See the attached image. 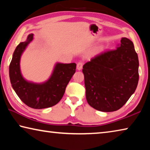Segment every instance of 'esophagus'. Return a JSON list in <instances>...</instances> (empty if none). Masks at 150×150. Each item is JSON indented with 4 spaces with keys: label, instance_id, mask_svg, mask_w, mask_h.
I'll return each instance as SVG.
<instances>
[{
    "label": "esophagus",
    "instance_id": "obj_1",
    "mask_svg": "<svg viewBox=\"0 0 150 150\" xmlns=\"http://www.w3.org/2000/svg\"><path fill=\"white\" fill-rule=\"evenodd\" d=\"M83 62H79V63H77V69L78 70H81V69H82V68H83Z\"/></svg>",
    "mask_w": 150,
    "mask_h": 150
}]
</instances>
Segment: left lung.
Returning a JSON list of instances; mask_svg holds the SVG:
<instances>
[{"mask_svg": "<svg viewBox=\"0 0 150 150\" xmlns=\"http://www.w3.org/2000/svg\"><path fill=\"white\" fill-rule=\"evenodd\" d=\"M138 67L133 42L126 38L121 39L116 50L93 57L83 67L88 105L102 112L122 107L136 89Z\"/></svg>", "mask_w": 150, "mask_h": 150, "instance_id": "1", "label": "left lung"}]
</instances>
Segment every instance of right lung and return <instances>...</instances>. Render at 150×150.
<instances>
[{
  "label": "right lung",
  "instance_id": "obj_1",
  "mask_svg": "<svg viewBox=\"0 0 150 150\" xmlns=\"http://www.w3.org/2000/svg\"><path fill=\"white\" fill-rule=\"evenodd\" d=\"M30 34L26 41L20 42L15 49L9 66L10 80L16 95L29 107L42 109L56 105L62 99L67 87L76 69V63L55 64L49 79L42 83L26 81L20 71V62L22 53L33 40Z\"/></svg>",
  "mask_w": 150,
  "mask_h": 150
}]
</instances>
